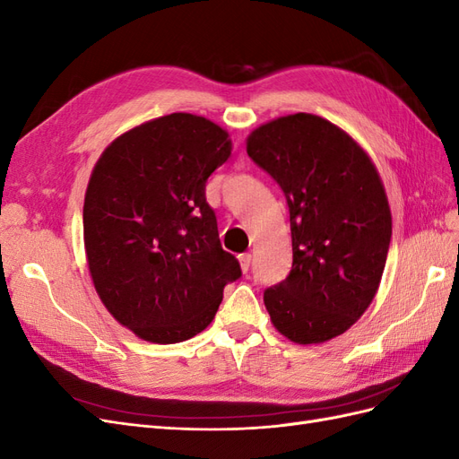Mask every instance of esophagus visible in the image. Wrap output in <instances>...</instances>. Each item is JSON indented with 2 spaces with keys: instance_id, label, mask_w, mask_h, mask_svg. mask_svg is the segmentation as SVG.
Masks as SVG:
<instances>
[{
  "instance_id": "34e87169",
  "label": "esophagus",
  "mask_w": 459,
  "mask_h": 459,
  "mask_svg": "<svg viewBox=\"0 0 459 459\" xmlns=\"http://www.w3.org/2000/svg\"><path fill=\"white\" fill-rule=\"evenodd\" d=\"M238 258H239V264H241V270H243V272H247L248 268H251V260H253V256H251V255H248V253H243V255H239Z\"/></svg>"
}]
</instances>
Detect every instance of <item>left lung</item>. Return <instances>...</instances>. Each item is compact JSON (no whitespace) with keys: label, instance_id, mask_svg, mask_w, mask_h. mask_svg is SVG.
<instances>
[{"label":"left lung","instance_id":"1","mask_svg":"<svg viewBox=\"0 0 459 459\" xmlns=\"http://www.w3.org/2000/svg\"><path fill=\"white\" fill-rule=\"evenodd\" d=\"M247 152L289 206L293 268L264 290L273 327L299 344L342 335L377 293L391 245L377 169L349 134L308 113L262 124Z\"/></svg>","mask_w":459,"mask_h":459}]
</instances>
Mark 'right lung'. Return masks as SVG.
Listing matches in <instances>:
<instances>
[{
  "instance_id": "1",
  "label": "right lung",
  "mask_w": 459,
  "mask_h": 459,
  "mask_svg": "<svg viewBox=\"0 0 459 459\" xmlns=\"http://www.w3.org/2000/svg\"><path fill=\"white\" fill-rule=\"evenodd\" d=\"M230 155L224 128L172 113L118 135L95 164L84 199L88 268L105 308L143 341L195 337L241 277L204 197Z\"/></svg>"
}]
</instances>
